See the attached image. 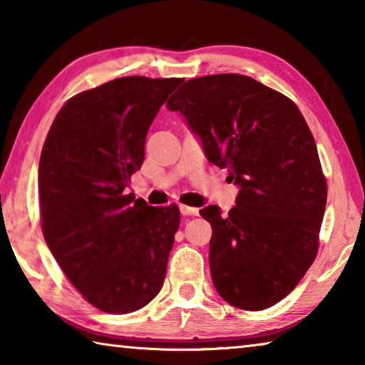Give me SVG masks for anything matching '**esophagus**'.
Returning <instances> with one entry per match:
<instances>
[{
	"label": "esophagus",
	"instance_id": "obj_1",
	"mask_svg": "<svg viewBox=\"0 0 365 365\" xmlns=\"http://www.w3.org/2000/svg\"><path fill=\"white\" fill-rule=\"evenodd\" d=\"M178 209H180L182 215H197V214H200V209L190 207V206H185V205H180V206H178Z\"/></svg>",
	"mask_w": 365,
	"mask_h": 365
}]
</instances>
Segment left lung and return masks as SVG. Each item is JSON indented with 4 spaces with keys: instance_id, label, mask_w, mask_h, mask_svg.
I'll use <instances>...</instances> for the list:
<instances>
[{
    "instance_id": "obj_1",
    "label": "left lung",
    "mask_w": 365,
    "mask_h": 365,
    "mask_svg": "<svg viewBox=\"0 0 365 365\" xmlns=\"http://www.w3.org/2000/svg\"><path fill=\"white\" fill-rule=\"evenodd\" d=\"M201 140L209 163L240 188L235 207L200 214L212 227L209 267L228 304L262 311L311 267L327 205L316 141L296 104L240 73L185 82L168 101Z\"/></svg>"
}]
</instances>
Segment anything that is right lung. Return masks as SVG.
Masks as SVG:
<instances>
[{"instance_id":"1","label":"right lung","mask_w":365,"mask_h":365,"mask_svg":"<svg viewBox=\"0 0 365 365\" xmlns=\"http://www.w3.org/2000/svg\"><path fill=\"white\" fill-rule=\"evenodd\" d=\"M183 78L122 77L67 101L43 145V237L67 279L108 314L138 311L165 279L177 206L127 195L150 125Z\"/></svg>"}]
</instances>
